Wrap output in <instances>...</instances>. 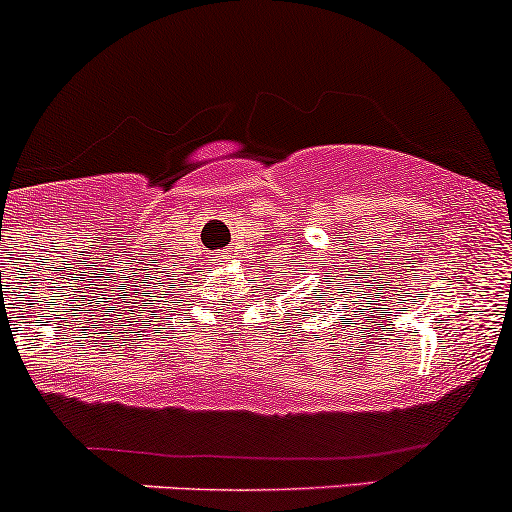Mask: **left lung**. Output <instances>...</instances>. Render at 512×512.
<instances>
[{"mask_svg": "<svg viewBox=\"0 0 512 512\" xmlns=\"http://www.w3.org/2000/svg\"><path fill=\"white\" fill-rule=\"evenodd\" d=\"M321 304H324V302H321Z\"/></svg>", "mask_w": 512, "mask_h": 512, "instance_id": "1", "label": "left lung"}]
</instances>
